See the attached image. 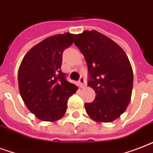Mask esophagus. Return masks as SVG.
<instances>
[{"instance_id":"esophagus-1","label":"esophagus","mask_w":153,"mask_h":153,"mask_svg":"<svg viewBox=\"0 0 153 153\" xmlns=\"http://www.w3.org/2000/svg\"><path fill=\"white\" fill-rule=\"evenodd\" d=\"M79 86L81 88H83V87L86 86V79H85L84 77H81L79 80Z\"/></svg>"}]
</instances>
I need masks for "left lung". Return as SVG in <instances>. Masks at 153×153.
Wrapping results in <instances>:
<instances>
[{
  "instance_id": "obj_1",
  "label": "left lung",
  "mask_w": 153,
  "mask_h": 153,
  "mask_svg": "<svg viewBox=\"0 0 153 153\" xmlns=\"http://www.w3.org/2000/svg\"><path fill=\"white\" fill-rule=\"evenodd\" d=\"M74 44L87 62L88 86L96 96L85 103L90 117L98 122H111L126 111L133 91V73L123 49L95 30L74 35Z\"/></svg>"
}]
</instances>
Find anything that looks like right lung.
Returning a JSON list of instances; mask_svg holds the SVG:
<instances>
[{
  "label": "right lung",
  "instance_id": "1",
  "mask_svg": "<svg viewBox=\"0 0 153 153\" xmlns=\"http://www.w3.org/2000/svg\"><path fill=\"white\" fill-rule=\"evenodd\" d=\"M71 33L50 36L25 55L18 71L20 94L37 118L55 121L65 114L67 100L77 87L61 71L62 52L73 44Z\"/></svg>",
  "mask_w": 153,
  "mask_h": 153
}]
</instances>
